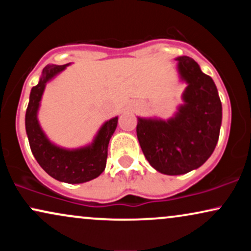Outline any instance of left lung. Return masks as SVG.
Instances as JSON below:
<instances>
[{
  "label": "left lung",
  "mask_w": 251,
  "mask_h": 251,
  "mask_svg": "<svg viewBox=\"0 0 251 251\" xmlns=\"http://www.w3.org/2000/svg\"><path fill=\"white\" fill-rule=\"evenodd\" d=\"M186 87L169 119L138 117L137 137L150 165L169 176L188 174L209 159L222 125V102L214 80L189 56L176 57Z\"/></svg>",
  "instance_id": "obj_1"
}]
</instances>
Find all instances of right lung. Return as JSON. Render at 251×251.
<instances>
[{
    "instance_id": "1",
    "label": "right lung",
    "mask_w": 251,
    "mask_h": 251,
    "mask_svg": "<svg viewBox=\"0 0 251 251\" xmlns=\"http://www.w3.org/2000/svg\"><path fill=\"white\" fill-rule=\"evenodd\" d=\"M70 65H48L43 68L39 83L30 91L25 132L36 162L50 177L63 183L80 184L99 177L105 170L108 143L117 128L118 117L103 123L92 143L81 148L66 149L50 142L40 125L37 113L47 83Z\"/></svg>"
}]
</instances>
